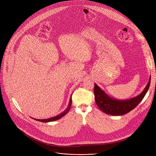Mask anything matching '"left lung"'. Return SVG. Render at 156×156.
I'll return each instance as SVG.
<instances>
[{
  "label": "left lung",
  "instance_id": "8db88e82",
  "mask_svg": "<svg viewBox=\"0 0 156 156\" xmlns=\"http://www.w3.org/2000/svg\"><path fill=\"white\" fill-rule=\"evenodd\" d=\"M151 77L144 91L138 96L130 99L119 101L110 98L96 84H94V94L95 101L98 107L103 112L112 115H122L134 109L143 100L149 90Z\"/></svg>",
  "mask_w": 156,
  "mask_h": 156
}]
</instances>
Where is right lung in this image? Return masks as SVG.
<instances>
[{
  "label": "right lung",
  "instance_id": "right-lung-1",
  "mask_svg": "<svg viewBox=\"0 0 156 156\" xmlns=\"http://www.w3.org/2000/svg\"><path fill=\"white\" fill-rule=\"evenodd\" d=\"M72 96H71V98L70 99V102H69V106L68 107L66 108V109L64 111V112H63L62 114H59L57 116H55L54 117H52V118H50V119H44V120H39V119H34L37 121H39V122H53V121H55L60 118H62V117H63L65 115H66V114H67L69 112V110L70 109V107H71V105H72Z\"/></svg>",
  "mask_w": 156,
  "mask_h": 156
}]
</instances>
